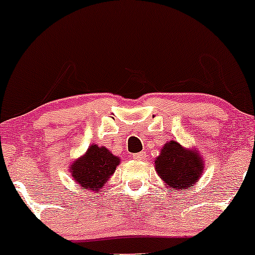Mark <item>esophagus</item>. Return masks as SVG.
I'll use <instances>...</instances> for the list:
<instances>
[{
    "mask_svg": "<svg viewBox=\"0 0 255 255\" xmlns=\"http://www.w3.org/2000/svg\"><path fill=\"white\" fill-rule=\"evenodd\" d=\"M133 157L135 158V159H139V161H140V159H145V158H146V152H138V153H134Z\"/></svg>",
    "mask_w": 255,
    "mask_h": 255,
    "instance_id": "1",
    "label": "esophagus"
}]
</instances>
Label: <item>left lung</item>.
<instances>
[{"instance_id":"8db88e82","label":"left lung","mask_w":255,"mask_h":255,"mask_svg":"<svg viewBox=\"0 0 255 255\" xmlns=\"http://www.w3.org/2000/svg\"><path fill=\"white\" fill-rule=\"evenodd\" d=\"M156 172L173 191H185L201 177L203 162L200 153L185 150L177 141L167 142L155 161Z\"/></svg>"}]
</instances>
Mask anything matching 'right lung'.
I'll use <instances>...</instances> for the list:
<instances>
[{
  "label": "right lung",
  "instance_id": "1",
  "mask_svg": "<svg viewBox=\"0 0 255 255\" xmlns=\"http://www.w3.org/2000/svg\"><path fill=\"white\" fill-rule=\"evenodd\" d=\"M120 164V158L114 156L106 147L92 145L71 167L72 177L83 189L98 191L104 186Z\"/></svg>",
  "mask_w": 255,
  "mask_h": 255
}]
</instances>
